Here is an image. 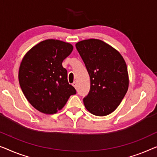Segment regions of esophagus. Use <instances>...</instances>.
Here are the masks:
<instances>
[{"mask_svg":"<svg viewBox=\"0 0 157 157\" xmlns=\"http://www.w3.org/2000/svg\"><path fill=\"white\" fill-rule=\"evenodd\" d=\"M72 85L74 86V87L75 88V89L77 90V88H78V85H77V82H74L73 83H72Z\"/></svg>","mask_w":157,"mask_h":157,"instance_id":"esophagus-1","label":"esophagus"}]
</instances>
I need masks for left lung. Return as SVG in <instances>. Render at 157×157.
I'll return each instance as SVG.
<instances>
[{
  "mask_svg": "<svg viewBox=\"0 0 157 157\" xmlns=\"http://www.w3.org/2000/svg\"><path fill=\"white\" fill-rule=\"evenodd\" d=\"M90 78V90L83 102L96 116L112 113L125 96L129 86L124 59L115 49L98 39L75 45Z\"/></svg>",
  "mask_w": 157,
  "mask_h": 157,
  "instance_id": "obj_1",
  "label": "left lung"
}]
</instances>
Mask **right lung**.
Segmentation results:
<instances>
[{
  "mask_svg": "<svg viewBox=\"0 0 157 157\" xmlns=\"http://www.w3.org/2000/svg\"><path fill=\"white\" fill-rule=\"evenodd\" d=\"M71 44L46 40L28 51L21 63L20 86L33 107L45 114L56 113L76 94L68 83L67 71L62 65L71 53Z\"/></svg>",
  "mask_w": 157,
  "mask_h": 157,
  "instance_id": "add662e5",
  "label": "right lung"
}]
</instances>
